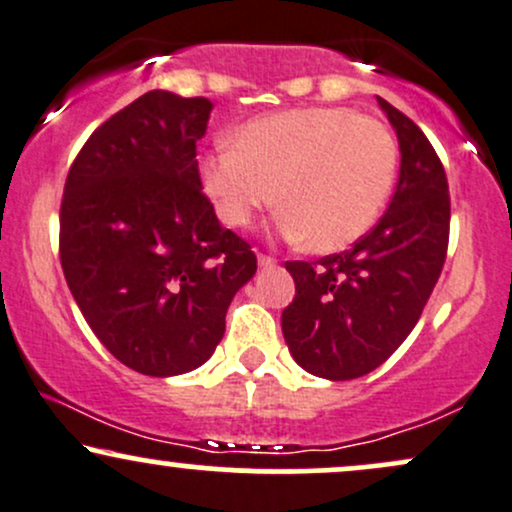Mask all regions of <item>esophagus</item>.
Here are the masks:
<instances>
[{"label":"esophagus","instance_id":"34e87169","mask_svg":"<svg viewBox=\"0 0 512 512\" xmlns=\"http://www.w3.org/2000/svg\"><path fill=\"white\" fill-rule=\"evenodd\" d=\"M257 264H260L262 269H272L276 267V260L272 255H257Z\"/></svg>","mask_w":512,"mask_h":512}]
</instances>
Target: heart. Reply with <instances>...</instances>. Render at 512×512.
I'll return each instance as SVG.
<instances>
[{
  "label": "heart",
  "mask_w": 512,
  "mask_h": 512,
  "mask_svg": "<svg viewBox=\"0 0 512 512\" xmlns=\"http://www.w3.org/2000/svg\"><path fill=\"white\" fill-rule=\"evenodd\" d=\"M233 149L199 161L216 216L245 228L262 209H284L279 228L317 252L366 236L397 175V144L383 122L351 108H293L243 122Z\"/></svg>",
  "instance_id": "1"
}]
</instances>
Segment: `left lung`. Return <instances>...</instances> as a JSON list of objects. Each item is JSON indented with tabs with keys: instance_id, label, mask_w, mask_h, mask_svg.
I'll list each match as a JSON object with an SVG mask.
<instances>
[{
	"instance_id": "left-lung-1",
	"label": "left lung",
	"mask_w": 512,
	"mask_h": 512,
	"mask_svg": "<svg viewBox=\"0 0 512 512\" xmlns=\"http://www.w3.org/2000/svg\"><path fill=\"white\" fill-rule=\"evenodd\" d=\"M378 105L402 154L383 219L351 250L317 262H286L296 298L281 313V332L298 366L317 378H361L395 354L424 313L448 255L443 163L407 115L380 96Z\"/></svg>"
}]
</instances>
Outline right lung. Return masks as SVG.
I'll list each match as a JSON object with an SVG mask.
<instances>
[{"instance_id": "right-lung-1", "label": "right lung", "mask_w": 512, "mask_h": 512, "mask_svg": "<svg viewBox=\"0 0 512 512\" xmlns=\"http://www.w3.org/2000/svg\"><path fill=\"white\" fill-rule=\"evenodd\" d=\"M207 98L149 91L81 146L64 182L60 260L76 305L117 361L170 378L214 354L257 257L204 197Z\"/></svg>"}]
</instances>
